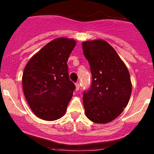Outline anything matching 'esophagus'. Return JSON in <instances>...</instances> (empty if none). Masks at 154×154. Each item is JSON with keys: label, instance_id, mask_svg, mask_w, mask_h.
Here are the masks:
<instances>
[{"label": "esophagus", "instance_id": "obj_1", "mask_svg": "<svg viewBox=\"0 0 154 154\" xmlns=\"http://www.w3.org/2000/svg\"><path fill=\"white\" fill-rule=\"evenodd\" d=\"M75 85H76V90H77V91H78V90L79 89V88H80V85H79V82H77L75 84Z\"/></svg>", "mask_w": 154, "mask_h": 154}]
</instances>
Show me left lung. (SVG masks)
<instances>
[{
  "label": "left lung",
  "instance_id": "1",
  "mask_svg": "<svg viewBox=\"0 0 154 154\" xmlns=\"http://www.w3.org/2000/svg\"><path fill=\"white\" fill-rule=\"evenodd\" d=\"M82 45L93 79L90 89L83 93L85 112L93 122H110L122 112L130 100V73L114 48L105 40L86 41Z\"/></svg>",
  "mask_w": 154,
  "mask_h": 154
}]
</instances>
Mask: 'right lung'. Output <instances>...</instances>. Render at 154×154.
Masks as SVG:
<instances>
[{
	"instance_id": "right-lung-1",
	"label": "right lung",
	"mask_w": 154,
	"mask_h": 154,
	"mask_svg": "<svg viewBox=\"0 0 154 154\" xmlns=\"http://www.w3.org/2000/svg\"><path fill=\"white\" fill-rule=\"evenodd\" d=\"M75 45L73 39H55L26 63L23 91L32 111L40 119L54 121L66 112L75 89L66 63Z\"/></svg>"
}]
</instances>
